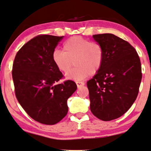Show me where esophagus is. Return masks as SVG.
<instances>
[{
    "label": "esophagus",
    "instance_id": "obj_1",
    "mask_svg": "<svg viewBox=\"0 0 151 151\" xmlns=\"http://www.w3.org/2000/svg\"><path fill=\"white\" fill-rule=\"evenodd\" d=\"M76 83H77V88H81V86H84V84H85L84 83L81 82V81H77V82H76Z\"/></svg>",
    "mask_w": 151,
    "mask_h": 151
}]
</instances>
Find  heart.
Instances as JSON below:
<instances>
[{"mask_svg":"<svg viewBox=\"0 0 151 151\" xmlns=\"http://www.w3.org/2000/svg\"><path fill=\"white\" fill-rule=\"evenodd\" d=\"M63 51L55 50L52 60L57 68L66 73L74 65L75 68L66 74L70 80L81 81L89 74H94L102 67L104 49L99 42L91 41L81 36H73L63 43Z\"/></svg>","mask_w":151,"mask_h":151,"instance_id":"b5f03b06","label":"heart"}]
</instances>
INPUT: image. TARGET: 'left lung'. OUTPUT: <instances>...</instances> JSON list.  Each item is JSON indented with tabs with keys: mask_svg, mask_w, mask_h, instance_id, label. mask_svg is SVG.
Masks as SVG:
<instances>
[{
	"mask_svg": "<svg viewBox=\"0 0 151 151\" xmlns=\"http://www.w3.org/2000/svg\"><path fill=\"white\" fill-rule=\"evenodd\" d=\"M104 49L102 67L87 81L91 111L103 121L123 115L139 93L142 78L137 50L129 43L112 34H96Z\"/></svg>",
	"mask_w": 151,
	"mask_h": 151,
	"instance_id": "left-lung-1",
	"label": "left lung"
}]
</instances>
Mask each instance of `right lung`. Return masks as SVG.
<instances>
[{
	"label": "right lung",
	"instance_id": "1",
	"mask_svg": "<svg viewBox=\"0 0 151 151\" xmlns=\"http://www.w3.org/2000/svg\"><path fill=\"white\" fill-rule=\"evenodd\" d=\"M63 36L39 35L25 43L14 58L12 75L18 102L32 119L55 124L68 112V99L77 90L73 81L58 83L63 74L52 55Z\"/></svg>",
	"mask_w": 151,
	"mask_h": 151
}]
</instances>
